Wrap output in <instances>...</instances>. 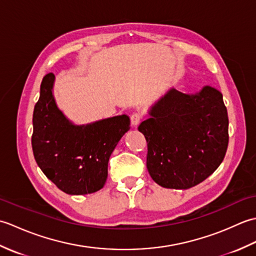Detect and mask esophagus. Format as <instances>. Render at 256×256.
Instances as JSON below:
<instances>
[{
    "mask_svg": "<svg viewBox=\"0 0 256 256\" xmlns=\"http://www.w3.org/2000/svg\"><path fill=\"white\" fill-rule=\"evenodd\" d=\"M142 120H143V114L140 112H135L131 116V123L132 125H134V126H138Z\"/></svg>",
    "mask_w": 256,
    "mask_h": 256,
    "instance_id": "1",
    "label": "esophagus"
}]
</instances>
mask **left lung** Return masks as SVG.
<instances>
[{
	"label": "left lung",
	"instance_id": "1",
	"mask_svg": "<svg viewBox=\"0 0 256 256\" xmlns=\"http://www.w3.org/2000/svg\"><path fill=\"white\" fill-rule=\"evenodd\" d=\"M138 131L148 142L146 166L160 186L188 189L224 158L229 118L221 92L210 86L194 94L172 89L152 106Z\"/></svg>",
	"mask_w": 256,
	"mask_h": 256
}]
</instances>
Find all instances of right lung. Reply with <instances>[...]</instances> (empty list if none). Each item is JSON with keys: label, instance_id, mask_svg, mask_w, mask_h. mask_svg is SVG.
<instances>
[{"label": "right lung", "instance_id": "right-lung-1", "mask_svg": "<svg viewBox=\"0 0 256 256\" xmlns=\"http://www.w3.org/2000/svg\"><path fill=\"white\" fill-rule=\"evenodd\" d=\"M55 74H47L32 114V148L46 177L68 194L100 190L108 162L118 140L130 130L125 114L86 125H74L59 110L52 94Z\"/></svg>", "mask_w": 256, "mask_h": 256}]
</instances>
